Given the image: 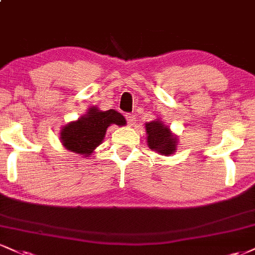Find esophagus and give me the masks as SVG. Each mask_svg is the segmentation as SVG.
I'll return each instance as SVG.
<instances>
[{
	"instance_id": "34e87169",
	"label": "esophagus",
	"mask_w": 255,
	"mask_h": 255,
	"mask_svg": "<svg viewBox=\"0 0 255 255\" xmlns=\"http://www.w3.org/2000/svg\"><path fill=\"white\" fill-rule=\"evenodd\" d=\"M125 116H126V120H127V121L129 122V124H131V122L135 121V116H134L133 114H126Z\"/></svg>"
}]
</instances>
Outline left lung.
Segmentation results:
<instances>
[{"instance_id":"obj_1","label":"left lung","mask_w":255,"mask_h":255,"mask_svg":"<svg viewBox=\"0 0 255 255\" xmlns=\"http://www.w3.org/2000/svg\"><path fill=\"white\" fill-rule=\"evenodd\" d=\"M146 133L147 142L152 151H157L164 155L172 154L176 151V136L159 120L146 124Z\"/></svg>"}]
</instances>
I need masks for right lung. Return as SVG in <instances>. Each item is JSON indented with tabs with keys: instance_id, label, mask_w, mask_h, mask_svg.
Returning <instances> with one entry per match:
<instances>
[{
	"instance_id": "add662e5",
	"label": "right lung",
	"mask_w": 255,
	"mask_h": 255,
	"mask_svg": "<svg viewBox=\"0 0 255 255\" xmlns=\"http://www.w3.org/2000/svg\"><path fill=\"white\" fill-rule=\"evenodd\" d=\"M112 124L124 126L126 120L114 109L100 112L94 107L78 121L71 122L63 128L61 142L69 151L90 155L95 147L102 142L107 128Z\"/></svg>"
}]
</instances>
